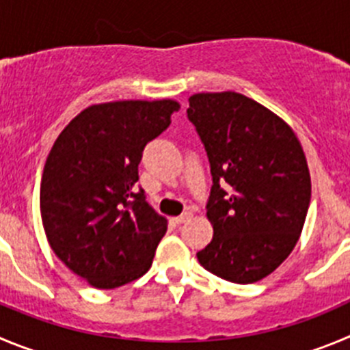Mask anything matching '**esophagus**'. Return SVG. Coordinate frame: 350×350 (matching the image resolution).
Returning a JSON list of instances; mask_svg holds the SVG:
<instances>
[{
	"label": "esophagus",
	"mask_w": 350,
	"mask_h": 350,
	"mask_svg": "<svg viewBox=\"0 0 350 350\" xmlns=\"http://www.w3.org/2000/svg\"><path fill=\"white\" fill-rule=\"evenodd\" d=\"M191 215H193V214H191V212H183L181 215L174 217V219H172V221H174L176 224H183V223H186V221H190Z\"/></svg>",
	"instance_id": "1"
}]
</instances>
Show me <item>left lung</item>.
<instances>
[{
    "instance_id": "8db88e82",
    "label": "left lung",
    "mask_w": 350,
    "mask_h": 350,
    "mask_svg": "<svg viewBox=\"0 0 350 350\" xmlns=\"http://www.w3.org/2000/svg\"><path fill=\"white\" fill-rule=\"evenodd\" d=\"M188 101L212 174L205 208L214 237L198 262L231 283H256L299 240L311 202L308 160L288 124L243 94L198 93Z\"/></svg>"
}]
</instances>
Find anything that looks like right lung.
<instances>
[{
  "label": "right lung",
  "instance_id": "1",
  "mask_svg": "<svg viewBox=\"0 0 350 350\" xmlns=\"http://www.w3.org/2000/svg\"><path fill=\"white\" fill-rule=\"evenodd\" d=\"M178 101L88 107L55 142L41 179V217L58 259L101 290L138 280L152 266L165 217L148 205L138 165Z\"/></svg>",
  "mask_w": 350,
  "mask_h": 350
}]
</instances>
